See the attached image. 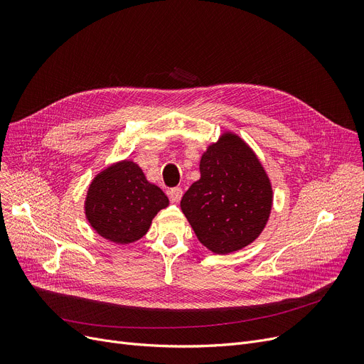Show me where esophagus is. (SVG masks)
<instances>
[{
  "mask_svg": "<svg viewBox=\"0 0 364 364\" xmlns=\"http://www.w3.org/2000/svg\"><path fill=\"white\" fill-rule=\"evenodd\" d=\"M168 196H169V199H171V202H180V199H181V196H183V190L180 188V187H174V188H171L169 192H168Z\"/></svg>",
  "mask_w": 364,
  "mask_h": 364,
  "instance_id": "1",
  "label": "esophagus"
}]
</instances>
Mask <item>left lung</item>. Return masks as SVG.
<instances>
[{"mask_svg": "<svg viewBox=\"0 0 364 364\" xmlns=\"http://www.w3.org/2000/svg\"><path fill=\"white\" fill-rule=\"evenodd\" d=\"M199 169L180 203L199 242L221 255L252 243L273 206L270 178L254 150L225 131L203 151Z\"/></svg>", "mask_w": 364, "mask_h": 364, "instance_id": "1", "label": "left lung"}]
</instances>
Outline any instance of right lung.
Wrapping results in <instances>:
<instances>
[{"label":"right lung","instance_id":"right-lung-1","mask_svg":"<svg viewBox=\"0 0 364 364\" xmlns=\"http://www.w3.org/2000/svg\"><path fill=\"white\" fill-rule=\"evenodd\" d=\"M169 200L147 181L141 168L124 159L95 176L88 187L84 211L95 233L118 245L141 239L151 220Z\"/></svg>","mask_w":364,"mask_h":364}]
</instances>
